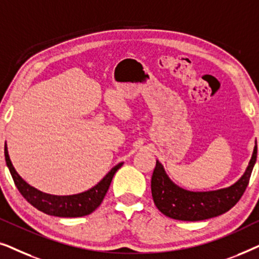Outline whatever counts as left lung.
Instances as JSON below:
<instances>
[{"instance_id":"obj_1","label":"left lung","mask_w":259,"mask_h":259,"mask_svg":"<svg viewBox=\"0 0 259 259\" xmlns=\"http://www.w3.org/2000/svg\"><path fill=\"white\" fill-rule=\"evenodd\" d=\"M257 160V141L252 155L243 176L232 185L212 191H190L183 189L166 173L164 166L157 160L152 175L151 190L153 201L162 214L172 219L197 222L213 218L228 212L243 196Z\"/></svg>"}]
</instances>
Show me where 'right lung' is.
<instances>
[{
    "label": "right lung",
    "instance_id": "right-lung-1",
    "mask_svg": "<svg viewBox=\"0 0 259 259\" xmlns=\"http://www.w3.org/2000/svg\"><path fill=\"white\" fill-rule=\"evenodd\" d=\"M5 158L7 167L9 168L14 183L24 199L46 214L63 218L83 217L97 210L107 193L115 172L123 164V162H119L118 165H115L97 185L84 192L69 194V196H56V194H49L35 189L16 172L9 158L7 143L5 144Z\"/></svg>",
    "mask_w": 259,
    "mask_h": 259
}]
</instances>
